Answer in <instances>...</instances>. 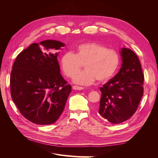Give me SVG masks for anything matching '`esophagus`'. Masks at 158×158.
Returning a JSON list of instances; mask_svg holds the SVG:
<instances>
[{"mask_svg":"<svg viewBox=\"0 0 158 158\" xmlns=\"http://www.w3.org/2000/svg\"><path fill=\"white\" fill-rule=\"evenodd\" d=\"M73 88L74 89H76V90H82L84 89L83 87H80V86H77V85H74L73 87Z\"/></svg>","mask_w":158,"mask_h":158,"instance_id":"34e87169","label":"esophagus"}]
</instances>
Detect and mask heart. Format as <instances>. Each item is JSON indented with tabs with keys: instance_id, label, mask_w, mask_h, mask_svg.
<instances>
[{
	"instance_id": "heart-1",
	"label": "heart",
	"mask_w": 158,
	"mask_h": 158,
	"mask_svg": "<svg viewBox=\"0 0 158 158\" xmlns=\"http://www.w3.org/2000/svg\"><path fill=\"white\" fill-rule=\"evenodd\" d=\"M120 63L117 52L107 49L104 45L95 42L79 45L75 52H66L60 59V65L68 77H73L83 66L85 70L76 74L74 82L88 85L94 82L109 80L115 73Z\"/></svg>"
}]
</instances>
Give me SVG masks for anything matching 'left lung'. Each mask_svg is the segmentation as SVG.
<instances>
[{"label": "left lung", "instance_id": "left-lung-1", "mask_svg": "<svg viewBox=\"0 0 158 158\" xmlns=\"http://www.w3.org/2000/svg\"><path fill=\"white\" fill-rule=\"evenodd\" d=\"M122 64L118 73L100 88L102 92L98 112L113 124L130 118L142 98L144 76L137 55L131 49L120 51Z\"/></svg>", "mask_w": 158, "mask_h": 158}]
</instances>
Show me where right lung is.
I'll return each mask as SVG.
<instances>
[{
	"label": "right lung",
	"instance_id": "add662e5",
	"mask_svg": "<svg viewBox=\"0 0 158 158\" xmlns=\"http://www.w3.org/2000/svg\"><path fill=\"white\" fill-rule=\"evenodd\" d=\"M64 44L47 40L32 44L12 66L10 92L14 103L27 120L50 125L63 113L72 88L60 73L57 56ZM43 46L47 52H42Z\"/></svg>",
	"mask_w": 158,
	"mask_h": 158
}]
</instances>
